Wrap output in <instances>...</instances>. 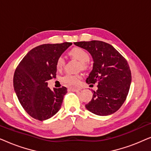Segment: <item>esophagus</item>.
<instances>
[{
    "label": "esophagus",
    "mask_w": 151,
    "mask_h": 151,
    "mask_svg": "<svg viewBox=\"0 0 151 151\" xmlns=\"http://www.w3.org/2000/svg\"><path fill=\"white\" fill-rule=\"evenodd\" d=\"M69 89L72 91H78L81 89V88L79 87V86H69Z\"/></svg>",
    "instance_id": "esophagus-1"
}]
</instances>
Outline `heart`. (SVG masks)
<instances>
[{
  "mask_svg": "<svg viewBox=\"0 0 151 151\" xmlns=\"http://www.w3.org/2000/svg\"><path fill=\"white\" fill-rule=\"evenodd\" d=\"M69 55L80 62V68L85 69L87 67V62L90 59L89 54L81 47H74L69 51ZM65 60L63 57H59L56 62V67L58 70L63 69L65 66ZM81 76L78 74L66 73L61 78V82L68 85H76L80 82Z\"/></svg>",
  "mask_w": 151,
  "mask_h": 151,
  "instance_id": "obj_1",
  "label": "heart"
}]
</instances>
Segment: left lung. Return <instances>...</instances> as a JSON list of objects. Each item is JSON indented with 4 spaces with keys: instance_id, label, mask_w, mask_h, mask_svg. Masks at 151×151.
<instances>
[{
    "instance_id": "left-lung-1",
    "label": "left lung",
    "mask_w": 151,
    "mask_h": 151,
    "mask_svg": "<svg viewBox=\"0 0 151 151\" xmlns=\"http://www.w3.org/2000/svg\"><path fill=\"white\" fill-rule=\"evenodd\" d=\"M74 44L87 50L94 62L86 82L98 83V90L93 91L91 102L85 105L86 109L101 116L116 112L125 102L131 82L127 60L112 45L102 41H82Z\"/></svg>"
}]
</instances>
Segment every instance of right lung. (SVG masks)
Returning a JSON list of instances; mask_svg holds the SVG:
<instances>
[{"instance_id": "right-lung-1", "label": "right lung", "mask_w": 151, "mask_h": 151, "mask_svg": "<svg viewBox=\"0 0 151 151\" xmlns=\"http://www.w3.org/2000/svg\"><path fill=\"white\" fill-rule=\"evenodd\" d=\"M71 42L44 44L32 49L24 56L14 76V87L24 110L33 118L42 121L60 109L65 86L51 90L47 80L55 78L56 62Z\"/></svg>"}]
</instances>
